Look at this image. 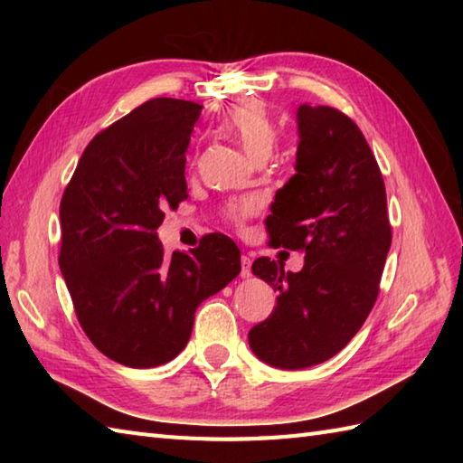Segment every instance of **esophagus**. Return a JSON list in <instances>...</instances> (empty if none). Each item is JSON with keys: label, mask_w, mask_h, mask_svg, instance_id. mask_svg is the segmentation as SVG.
<instances>
[{"label": "esophagus", "mask_w": 463, "mask_h": 463, "mask_svg": "<svg viewBox=\"0 0 463 463\" xmlns=\"http://www.w3.org/2000/svg\"><path fill=\"white\" fill-rule=\"evenodd\" d=\"M250 267H252V259L250 257H242L241 259V277L249 279L250 277Z\"/></svg>", "instance_id": "34e87169"}]
</instances>
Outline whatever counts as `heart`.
Returning a JSON list of instances; mask_svg holds the SVG:
<instances>
[{
	"label": "heart",
	"instance_id": "b5f03b06",
	"mask_svg": "<svg viewBox=\"0 0 463 463\" xmlns=\"http://www.w3.org/2000/svg\"><path fill=\"white\" fill-rule=\"evenodd\" d=\"M219 131L241 145L252 163H267L279 143L277 123L272 121L267 107L259 101H244L224 115ZM252 211L250 204L231 209V219L241 222Z\"/></svg>",
	"mask_w": 463,
	"mask_h": 463
}]
</instances>
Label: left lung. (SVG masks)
I'll return each mask as SVG.
<instances>
[{
    "label": "left lung",
    "mask_w": 463,
    "mask_h": 463,
    "mask_svg": "<svg viewBox=\"0 0 463 463\" xmlns=\"http://www.w3.org/2000/svg\"><path fill=\"white\" fill-rule=\"evenodd\" d=\"M298 149L267 229L277 247L304 250L300 272L262 257L252 274L279 292L249 332L254 356L282 370L326 362L354 338L378 298L392 229L380 166L358 125L326 105L297 111Z\"/></svg>",
    "instance_id": "8db88e82"
}]
</instances>
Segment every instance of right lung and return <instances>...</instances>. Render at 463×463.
I'll use <instances>...</instances> for the list:
<instances>
[{
    "mask_svg": "<svg viewBox=\"0 0 463 463\" xmlns=\"http://www.w3.org/2000/svg\"><path fill=\"white\" fill-rule=\"evenodd\" d=\"M203 107L156 97L87 145L59 206V269L81 328L129 368L171 362L191 338L199 304L241 272L224 234L165 254V209L186 199L184 163Z\"/></svg>",
    "mask_w": 463,
    "mask_h": 463,
    "instance_id": "add662e5",
    "label": "right lung"
}]
</instances>
